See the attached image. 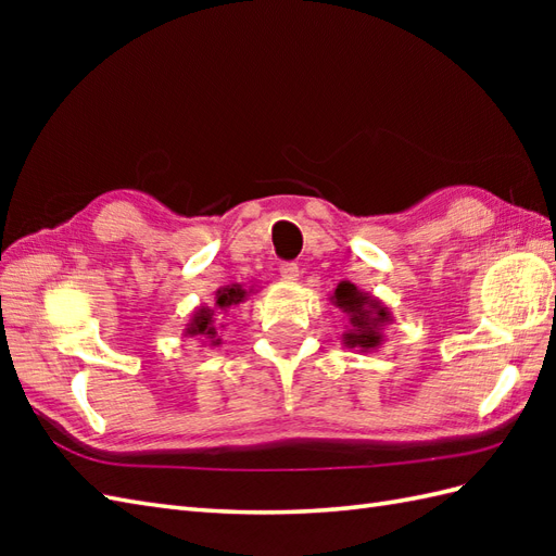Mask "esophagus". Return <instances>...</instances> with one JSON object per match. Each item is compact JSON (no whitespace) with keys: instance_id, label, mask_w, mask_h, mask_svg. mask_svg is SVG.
Returning a JSON list of instances; mask_svg holds the SVG:
<instances>
[{"instance_id":"esophagus-1","label":"esophagus","mask_w":556,"mask_h":556,"mask_svg":"<svg viewBox=\"0 0 556 556\" xmlns=\"http://www.w3.org/2000/svg\"><path fill=\"white\" fill-rule=\"evenodd\" d=\"M279 277L285 281H291V285H293V281L301 277V269H299L296 263H285V265H279Z\"/></svg>"}]
</instances>
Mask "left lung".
I'll list each match as a JSON object with an SVG mask.
<instances>
[{
  "label": "left lung",
  "mask_w": 556,
  "mask_h": 556,
  "mask_svg": "<svg viewBox=\"0 0 556 556\" xmlns=\"http://www.w3.org/2000/svg\"><path fill=\"white\" fill-rule=\"evenodd\" d=\"M329 301L346 315L344 334H341L346 349H356L358 353L380 349L384 341V327L394 320L392 311L380 299L370 296L351 281H339L334 293H329Z\"/></svg>",
  "instance_id": "left-lung-1"
}]
</instances>
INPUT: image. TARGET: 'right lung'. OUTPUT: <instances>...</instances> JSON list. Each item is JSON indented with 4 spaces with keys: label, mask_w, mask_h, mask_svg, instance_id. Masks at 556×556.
I'll return each instance as SVG.
<instances>
[{
    "label": "right lung",
    "mask_w": 556,
    "mask_h": 556,
    "mask_svg": "<svg viewBox=\"0 0 556 556\" xmlns=\"http://www.w3.org/2000/svg\"><path fill=\"white\" fill-rule=\"evenodd\" d=\"M255 293V287H243V285H229V287H222L215 291V303L212 305H200L188 317V323L184 327V334L186 337H195L203 341V346H219L222 339H219V329L224 327V317H227L233 308H239V305Z\"/></svg>",
    "instance_id": "1"
}]
</instances>
